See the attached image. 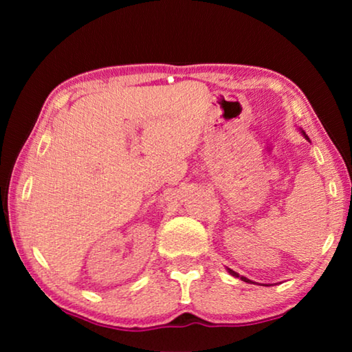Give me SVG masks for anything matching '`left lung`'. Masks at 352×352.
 I'll use <instances>...</instances> for the list:
<instances>
[{
  "label": "left lung",
  "instance_id": "left-lung-1",
  "mask_svg": "<svg viewBox=\"0 0 352 352\" xmlns=\"http://www.w3.org/2000/svg\"><path fill=\"white\" fill-rule=\"evenodd\" d=\"M228 272L231 273V275H233V276H237V278H239V275H237V273L236 272H233V270H230L228 269ZM241 279H243V281H245V283H250V279H247V278H243V276H241Z\"/></svg>",
  "mask_w": 352,
  "mask_h": 352
}]
</instances>
